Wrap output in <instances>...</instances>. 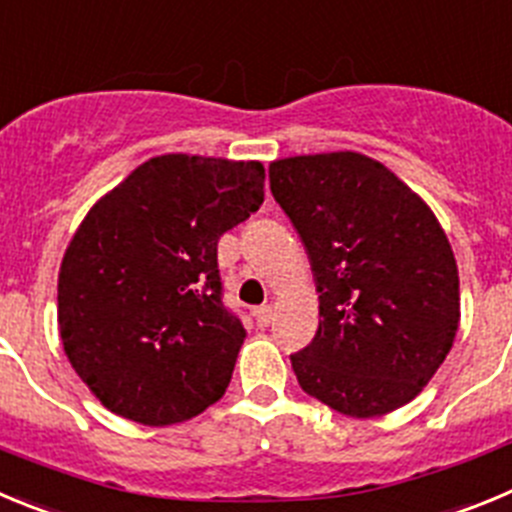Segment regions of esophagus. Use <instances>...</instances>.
<instances>
[{
    "instance_id": "obj_1",
    "label": "esophagus",
    "mask_w": 512,
    "mask_h": 512,
    "mask_svg": "<svg viewBox=\"0 0 512 512\" xmlns=\"http://www.w3.org/2000/svg\"><path fill=\"white\" fill-rule=\"evenodd\" d=\"M273 319H275V308L273 306H260L255 311L257 326H270V324H273Z\"/></svg>"
}]
</instances>
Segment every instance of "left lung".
<instances>
[{"instance_id": "obj_1", "label": "left lung", "mask_w": 512, "mask_h": 512, "mask_svg": "<svg viewBox=\"0 0 512 512\" xmlns=\"http://www.w3.org/2000/svg\"><path fill=\"white\" fill-rule=\"evenodd\" d=\"M270 191L306 247L319 329L290 357L303 393L349 418L411 403L459 329V270L431 206L354 150L270 163Z\"/></svg>"}]
</instances>
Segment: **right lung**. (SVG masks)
I'll return each instance as SVG.
<instances>
[{
	"instance_id": "obj_1",
	"label": "right lung",
	"mask_w": 512,
	"mask_h": 512,
	"mask_svg": "<svg viewBox=\"0 0 512 512\" xmlns=\"http://www.w3.org/2000/svg\"><path fill=\"white\" fill-rule=\"evenodd\" d=\"M262 199L260 160L168 153L91 206L58 273V331L104 408L173 426L227 393L247 331L222 303L216 245Z\"/></svg>"
}]
</instances>
